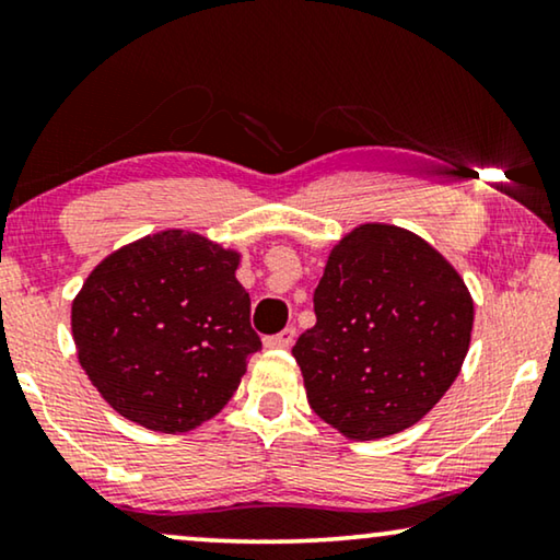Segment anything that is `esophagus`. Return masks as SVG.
Returning a JSON list of instances; mask_svg holds the SVG:
<instances>
[{
  "label": "esophagus",
  "mask_w": 560,
  "mask_h": 560,
  "mask_svg": "<svg viewBox=\"0 0 560 560\" xmlns=\"http://www.w3.org/2000/svg\"><path fill=\"white\" fill-rule=\"evenodd\" d=\"M293 341H295V328L288 326V328H282L280 334L267 336L265 347H267V349H288Z\"/></svg>",
  "instance_id": "esophagus-1"
}]
</instances>
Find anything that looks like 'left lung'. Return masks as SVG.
<instances>
[{
	"label": "left lung",
	"mask_w": 560,
	"mask_h": 560,
	"mask_svg": "<svg viewBox=\"0 0 560 560\" xmlns=\"http://www.w3.org/2000/svg\"><path fill=\"white\" fill-rule=\"evenodd\" d=\"M316 326L293 357L313 412L354 441L416 425L446 395L471 341L474 303L420 236L364 224L328 255Z\"/></svg>",
	"instance_id": "1"
}]
</instances>
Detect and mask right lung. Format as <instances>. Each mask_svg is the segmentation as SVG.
Returning a JSON list of instances; mask_svg holds the SVG:
<instances>
[{
    "label": "right lung",
    "mask_w": 560,
    "mask_h": 560,
    "mask_svg": "<svg viewBox=\"0 0 560 560\" xmlns=\"http://www.w3.org/2000/svg\"><path fill=\"white\" fill-rule=\"evenodd\" d=\"M240 255L190 232H160L96 265L71 311L79 362L119 416L186 433L217 416L262 349Z\"/></svg>",
    "instance_id": "1"
}]
</instances>
